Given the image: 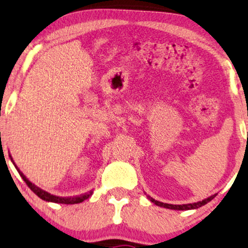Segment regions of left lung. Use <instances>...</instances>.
Listing matches in <instances>:
<instances>
[{
	"instance_id": "obj_1",
	"label": "left lung",
	"mask_w": 248,
	"mask_h": 248,
	"mask_svg": "<svg viewBox=\"0 0 248 248\" xmlns=\"http://www.w3.org/2000/svg\"><path fill=\"white\" fill-rule=\"evenodd\" d=\"M215 197H216V194L211 195V197L204 199V200H202V201L194 202V203H187V204H170V203H164V202H160V201L155 200V199L151 198V197H149V195H148V199L153 202V203H155L156 205H158V207H162V208L172 209V210H191V209H198V208L202 207V205L207 204L208 202L211 201Z\"/></svg>"
}]
</instances>
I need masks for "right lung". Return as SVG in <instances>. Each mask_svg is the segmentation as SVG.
<instances>
[{
	"label": "right lung",
	"mask_w": 248,
	"mask_h": 248,
	"mask_svg": "<svg viewBox=\"0 0 248 248\" xmlns=\"http://www.w3.org/2000/svg\"><path fill=\"white\" fill-rule=\"evenodd\" d=\"M11 157V156H10ZM11 160L13 163V165L16 166V170H18L20 176L22 177L24 182L27 183V186L30 187L31 191H32L33 193H36L38 197H39L40 199H43V200L45 201H48V202H55V203H64V204H75V203H81V202H83L84 200H86V199H89L91 195H92V191H90L89 193H85V194H82V195H78V197H68V198H64V197H57V195H54V194H50L49 192H47V191H45L43 189H40L39 186H34V184L32 182H30L29 180L27 179L26 175L21 172V170L16 167V163L13 162V159L11 157Z\"/></svg>",
	"instance_id": "add662e5"
}]
</instances>
